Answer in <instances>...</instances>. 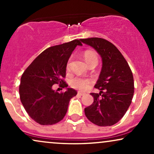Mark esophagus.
Instances as JSON below:
<instances>
[{
	"mask_svg": "<svg viewBox=\"0 0 154 154\" xmlns=\"http://www.w3.org/2000/svg\"><path fill=\"white\" fill-rule=\"evenodd\" d=\"M77 94H78V95H80V96H82V95H85V93H82V92H78V93H77Z\"/></svg>",
	"mask_w": 154,
	"mask_h": 154,
	"instance_id": "esophagus-1",
	"label": "esophagus"
}]
</instances>
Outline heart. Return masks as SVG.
I'll return each mask as SVG.
<instances>
[{"label":"heart","mask_w":154,"mask_h":154,"mask_svg":"<svg viewBox=\"0 0 154 154\" xmlns=\"http://www.w3.org/2000/svg\"><path fill=\"white\" fill-rule=\"evenodd\" d=\"M84 59L85 60L86 63L88 65L91 64L93 62H97L98 63V56L95 54V52L92 51H86L84 53ZM69 67V62L67 64V69ZM91 84V81L88 79L82 78V77H75L72 78L70 80V85L75 89L79 90V91H86L88 88L90 87V85Z\"/></svg>","instance_id":"1"}]
</instances>
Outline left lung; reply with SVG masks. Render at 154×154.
Masks as SVG:
<instances>
[{
	"label": "left lung",
	"instance_id": "obj_1",
	"mask_svg": "<svg viewBox=\"0 0 154 154\" xmlns=\"http://www.w3.org/2000/svg\"><path fill=\"white\" fill-rule=\"evenodd\" d=\"M93 47L102 59V69L95 88L99 93H91L93 103L85 109L91 122L100 127L114 125L128 111L134 94V79L128 63L114 44L99 38L80 39Z\"/></svg>",
	"mask_w": 154,
	"mask_h": 154
}]
</instances>
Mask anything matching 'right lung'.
<instances>
[{
	"instance_id": "obj_1",
	"label": "right lung",
	"mask_w": 154,
	"mask_h": 154,
	"mask_svg": "<svg viewBox=\"0 0 154 154\" xmlns=\"http://www.w3.org/2000/svg\"><path fill=\"white\" fill-rule=\"evenodd\" d=\"M77 45H82L79 40L45 49L21 77V102L29 116L40 125H51L63 119L70 99L77 95V92L67 88L68 85L62 79L66 76L68 60ZM55 84L67 91L61 94L55 91L52 90Z\"/></svg>"
}]
</instances>
